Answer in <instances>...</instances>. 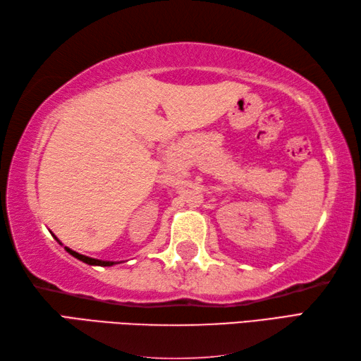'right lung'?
<instances>
[{"instance_id":"add662e5","label":"right lung","mask_w":361,"mask_h":361,"mask_svg":"<svg viewBox=\"0 0 361 361\" xmlns=\"http://www.w3.org/2000/svg\"><path fill=\"white\" fill-rule=\"evenodd\" d=\"M65 250H66L68 252H70L71 256L78 257L79 260H82V262H85V264H88V265H101V267H110V265H113V264H114V262H106V260H99V259H93V257H88V256L79 255V252L73 251L71 248H66V247H65Z\"/></svg>"}]
</instances>
